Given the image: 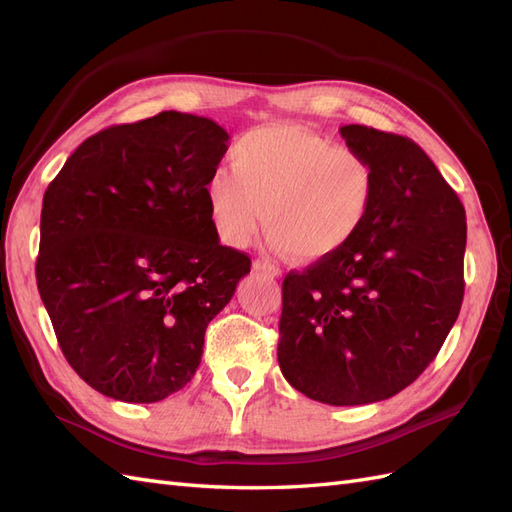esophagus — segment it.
Masks as SVG:
<instances>
[{
  "mask_svg": "<svg viewBox=\"0 0 512 512\" xmlns=\"http://www.w3.org/2000/svg\"><path fill=\"white\" fill-rule=\"evenodd\" d=\"M252 269L254 271H260V273H267V275H271V277H280L282 275V271L277 269L275 265H271V262H267V260H254L252 262Z\"/></svg>",
  "mask_w": 512,
  "mask_h": 512,
  "instance_id": "esophagus-1",
  "label": "esophagus"
}]
</instances>
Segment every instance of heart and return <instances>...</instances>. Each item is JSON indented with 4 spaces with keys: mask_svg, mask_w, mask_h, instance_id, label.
Segmentation results:
<instances>
[{
    "mask_svg": "<svg viewBox=\"0 0 512 512\" xmlns=\"http://www.w3.org/2000/svg\"><path fill=\"white\" fill-rule=\"evenodd\" d=\"M230 168L205 183L220 237L247 245L265 215L269 243L299 262L339 254L363 230L376 198V168L352 147L294 123L245 132Z\"/></svg>",
    "mask_w": 512,
    "mask_h": 512,
    "instance_id": "obj_1",
    "label": "heart"
}]
</instances>
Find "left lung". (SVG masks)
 Wrapping results in <instances>:
<instances>
[{"mask_svg":"<svg viewBox=\"0 0 512 512\" xmlns=\"http://www.w3.org/2000/svg\"><path fill=\"white\" fill-rule=\"evenodd\" d=\"M376 168V198L342 252L282 284L277 361L294 389L329 406L404 391L436 359L463 301L466 209L406 136L339 128Z\"/></svg>","mask_w":512,"mask_h":512,"instance_id":"obj_1","label":"left lung"}]
</instances>
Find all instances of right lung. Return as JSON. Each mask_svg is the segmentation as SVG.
I'll use <instances>...</instances> for the list:
<instances>
[{
  "instance_id": "right-lung-1",
  "label": "right lung",
  "mask_w": 512,
  "mask_h": 512,
  "mask_svg": "<svg viewBox=\"0 0 512 512\" xmlns=\"http://www.w3.org/2000/svg\"><path fill=\"white\" fill-rule=\"evenodd\" d=\"M228 132L164 111L106 128L44 192L36 280L66 361L126 404L177 393L250 256L220 243L205 183Z\"/></svg>"
}]
</instances>
